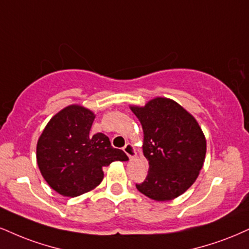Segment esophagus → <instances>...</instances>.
I'll use <instances>...</instances> for the list:
<instances>
[{
  "label": "esophagus",
  "mask_w": 249,
  "mask_h": 249,
  "mask_svg": "<svg viewBox=\"0 0 249 249\" xmlns=\"http://www.w3.org/2000/svg\"><path fill=\"white\" fill-rule=\"evenodd\" d=\"M123 151L125 152V153H126V155L130 159H133L134 157H136V149H134V147H133V145L132 143H126V145L124 146V147H123Z\"/></svg>",
  "instance_id": "1"
}]
</instances>
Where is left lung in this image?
<instances>
[{"mask_svg": "<svg viewBox=\"0 0 249 249\" xmlns=\"http://www.w3.org/2000/svg\"><path fill=\"white\" fill-rule=\"evenodd\" d=\"M143 131L142 151L149 169L136 184L154 200H170L196 181L205 160L206 140L198 123L175 101L157 97L145 107H131Z\"/></svg>", "mask_w": 249, "mask_h": 249, "instance_id": "left-lung-1", "label": "left lung"}]
</instances>
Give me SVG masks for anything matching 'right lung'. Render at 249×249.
<instances>
[{
    "instance_id": "obj_1",
    "label": "right lung",
    "mask_w": 249,
    "mask_h": 249,
    "mask_svg": "<svg viewBox=\"0 0 249 249\" xmlns=\"http://www.w3.org/2000/svg\"><path fill=\"white\" fill-rule=\"evenodd\" d=\"M95 115L81 106H70L51 118L39 137L37 163L45 181L62 196L90 191L103 179V167L126 161L103 133L90 134Z\"/></svg>"
}]
</instances>
